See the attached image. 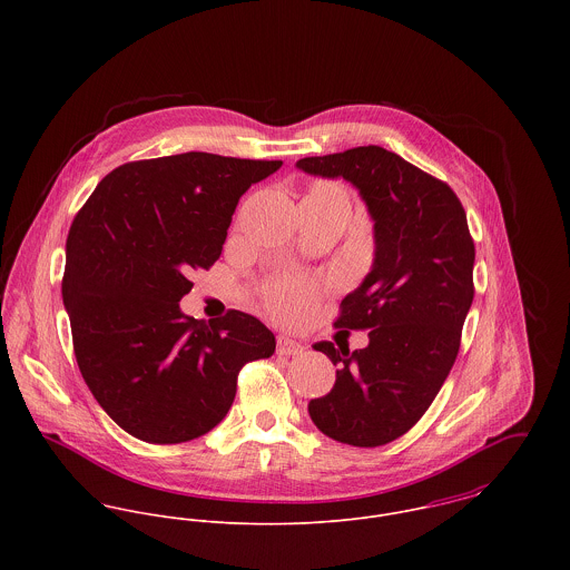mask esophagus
<instances>
[{"label":"esophagus","instance_id":"1","mask_svg":"<svg viewBox=\"0 0 570 570\" xmlns=\"http://www.w3.org/2000/svg\"><path fill=\"white\" fill-rule=\"evenodd\" d=\"M303 351H305V346L298 340H294L289 335H278V340H276L278 355H301Z\"/></svg>","mask_w":570,"mask_h":570}]
</instances>
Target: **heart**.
<instances>
[{
	"label": "heart",
	"mask_w": 570,
	"mask_h": 570,
	"mask_svg": "<svg viewBox=\"0 0 570 570\" xmlns=\"http://www.w3.org/2000/svg\"><path fill=\"white\" fill-rule=\"evenodd\" d=\"M318 188H333V186H318ZM316 298V285L301 276H289L276 281L267 289V305L276 318L296 321L309 312Z\"/></svg>",
	"instance_id": "b5f03b06"
}]
</instances>
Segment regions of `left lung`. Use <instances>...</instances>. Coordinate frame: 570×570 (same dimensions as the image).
I'll return each instance as SVG.
<instances>
[{
	"instance_id": "1",
	"label": "left lung",
	"mask_w": 570,
	"mask_h": 570,
	"mask_svg": "<svg viewBox=\"0 0 570 570\" xmlns=\"http://www.w3.org/2000/svg\"><path fill=\"white\" fill-rule=\"evenodd\" d=\"M309 175L351 181L373 219L375 256L335 326L371 328L368 346L316 342L337 366L309 402L316 428L355 448L386 445L421 419L459 355L474 301V242L454 190L382 147L303 158Z\"/></svg>"
}]
</instances>
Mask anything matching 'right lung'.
Returning a JSON list of instances; mask_svg holds the SVG:
<instances>
[{
  "label": "right lung",
  "mask_w": 570,
  "mask_h": 570,
  "mask_svg": "<svg viewBox=\"0 0 570 570\" xmlns=\"http://www.w3.org/2000/svg\"><path fill=\"white\" fill-rule=\"evenodd\" d=\"M283 166L188 151L114 168L66 244L63 305L82 380L131 436L170 445L210 432L237 375L269 357L274 333L244 312L195 321L188 274L222 254L245 190Z\"/></svg>",
  "instance_id": "right-lung-1"
}]
</instances>
